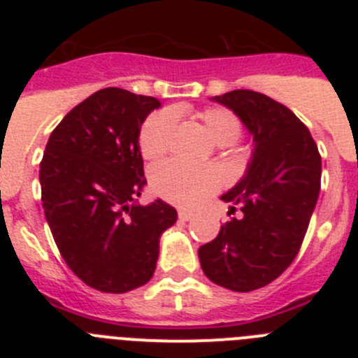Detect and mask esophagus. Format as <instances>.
Returning <instances> with one entry per match:
<instances>
[{"label": "esophagus", "instance_id": "34e87169", "mask_svg": "<svg viewBox=\"0 0 358 358\" xmlns=\"http://www.w3.org/2000/svg\"><path fill=\"white\" fill-rule=\"evenodd\" d=\"M179 218H181V220H192V218H194V213H192V211H188V210H179Z\"/></svg>", "mask_w": 358, "mask_h": 358}]
</instances>
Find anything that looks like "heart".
Wrapping results in <instances>:
<instances>
[{
	"instance_id": "b5f03b06",
	"label": "heart",
	"mask_w": 358,
	"mask_h": 358,
	"mask_svg": "<svg viewBox=\"0 0 358 358\" xmlns=\"http://www.w3.org/2000/svg\"><path fill=\"white\" fill-rule=\"evenodd\" d=\"M204 131L215 143L227 147L240 140L242 122L226 107H206L197 113ZM176 136V116L159 110L145 120L140 131V152L145 159L156 161L166 156ZM154 194L182 208H194L210 197L220 186V173L213 166H192L181 161H169L152 170Z\"/></svg>"
}]
</instances>
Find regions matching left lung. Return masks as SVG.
<instances>
[{
  "instance_id": "obj_1",
  "label": "left lung",
  "mask_w": 358,
  "mask_h": 358,
  "mask_svg": "<svg viewBox=\"0 0 358 358\" xmlns=\"http://www.w3.org/2000/svg\"><path fill=\"white\" fill-rule=\"evenodd\" d=\"M215 100L238 115L255 152L245 177L220 197L240 215L199 248V260L213 283L251 292L281 276L301 249L321 189V154L305 123L267 94L236 90Z\"/></svg>"
}]
</instances>
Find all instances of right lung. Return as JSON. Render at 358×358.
<instances>
[{
	"mask_svg": "<svg viewBox=\"0 0 358 358\" xmlns=\"http://www.w3.org/2000/svg\"><path fill=\"white\" fill-rule=\"evenodd\" d=\"M159 106L154 96L106 87L73 107L44 148L41 201L53 240L73 273L100 292L145 285L161 233L177 220L161 199L132 204L147 182L141 123Z\"/></svg>",
	"mask_w": 358,
	"mask_h": 358,
	"instance_id": "obj_1",
	"label": "right lung"
}]
</instances>
